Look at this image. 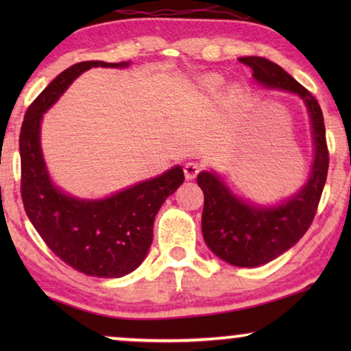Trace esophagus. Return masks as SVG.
<instances>
[{
  "instance_id": "1",
  "label": "esophagus",
  "mask_w": 351,
  "mask_h": 351,
  "mask_svg": "<svg viewBox=\"0 0 351 351\" xmlns=\"http://www.w3.org/2000/svg\"><path fill=\"white\" fill-rule=\"evenodd\" d=\"M201 171V165L199 162H195V161H190L186 162V165L184 166V172H185V177L189 180L195 179L196 176H198V172Z\"/></svg>"
}]
</instances>
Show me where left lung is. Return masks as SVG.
Masks as SVG:
<instances>
[{"label": "left lung", "mask_w": 351, "mask_h": 351, "mask_svg": "<svg viewBox=\"0 0 351 351\" xmlns=\"http://www.w3.org/2000/svg\"><path fill=\"white\" fill-rule=\"evenodd\" d=\"M251 66L254 78L267 88L299 94L311 118L315 161L310 180L295 196L276 208H257L232 195L210 172H201L198 185L204 193L203 237L210 251L237 267H257L273 261L304 237L313 222L329 167V150L321 107L310 90L265 57H239Z\"/></svg>", "instance_id": "1"}]
</instances>
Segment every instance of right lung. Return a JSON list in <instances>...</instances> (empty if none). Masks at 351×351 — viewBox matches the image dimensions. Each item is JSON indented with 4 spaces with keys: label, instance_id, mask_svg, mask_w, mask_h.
I'll use <instances>...</instances> for the list:
<instances>
[{
    "label": "right lung",
    "instance_id": "right-lung-1",
    "mask_svg": "<svg viewBox=\"0 0 351 351\" xmlns=\"http://www.w3.org/2000/svg\"><path fill=\"white\" fill-rule=\"evenodd\" d=\"M128 65V62L88 60L62 71L27 108L19 138L21 195L28 219L60 261L97 278H119L141 265L153 241L155 215L184 182V171L176 166L100 201L71 198L57 190L47 176L40 147V123L43 113L83 71L93 66Z\"/></svg>",
    "mask_w": 351,
    "mask_h": 351
}]
</instances>
